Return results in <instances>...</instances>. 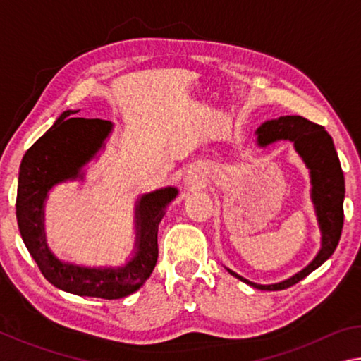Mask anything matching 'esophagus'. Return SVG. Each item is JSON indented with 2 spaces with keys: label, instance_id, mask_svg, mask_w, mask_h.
Listing matches in <instances>:
<instances>
[{
  "label": "esophagus",
  "instance_id": "1",
  "mask_svg": "<svg viewBox=\"0 0 361 361\" xmlns=\"http://www.w3.org/2000/svg\"><path fill=\"white\" fill-rule=\"evenodd\" d=\"M186 185H189V186H195V185H199V178H197V175L189 173V175H188V178H186Z\"/></svg>",
  "mask_w": 361,
  "mask_h": 361
}]
</instances>
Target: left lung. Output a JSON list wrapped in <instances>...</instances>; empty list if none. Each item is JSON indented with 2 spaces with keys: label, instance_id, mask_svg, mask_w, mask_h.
Instances as JSON below:
<instances>
[{
  "label": "left lung",
  "instance_id": "left-lung-1",
  "mask_svg": "<svg viewBox=\"0 0 361 361\" xmlns=\"http://www.w3.org/2000/svg\"><path fill=\"white\" fill-rule=\"evenodd\" d=\"M277 140H290L310 170L312 180V200L315 204L317 218L322 229V248L315 259L304 267L296 276L274 285H258L240 277L239 274H229L256 290L279 291L290 288L299 280L307 277L317 267L322 266L338 247L342 224H344V173H342L338 152L334 149L333 138L325 127L302 118V116H282V118L267 121L258 129V142L266 146Z\"/></svg>",
  "mask_w": 361,
  "mask_h": 361
}]
</instances>
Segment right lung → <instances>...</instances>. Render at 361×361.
Listing matches in <instances>:
<instances>
[{
    "label": "right lung",
    "mask_w": 361,
    "mask_h": 361,
    "mask_svg": "<svg viewBox=\"0 0 361 361\" xmlns=\"http://www.w3.org/2000/svg\"><path fill=\"white\" fill-rule=\"evenodd\" d=\"M63 111L51 129L28 148L22 159L16 213L20 235L39 271L57 288L78 296L119 299L132 295L157 262V229L166 207L176 197L175 188L145 194L137 207V253L124 267L87 269L65 264L46 245L42 204L54 185L78 178L111 132V122L73 118Z\"/></svg>",
    "instance_id": "obj_1"
}]
</instances>
